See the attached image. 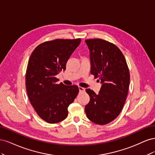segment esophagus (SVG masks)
<instances>
[{
	"label": "esophagus",
	"mask_w": 155,
	"mask_h": 155,
	"mask_svg": "<svg viewBox=\"0 0 155 155\" xmlns=\"http://www.w3.org/2000/svg\"><path fill=\"white\" fill-rule=\"evenodd\" d=\"M78 88H79V92H84V91H85V88L81 87H79Z\"/></svg>",
	"instance_id": "esophagus-1"
}]
</instances>
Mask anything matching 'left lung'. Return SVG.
<instances>
[{"mask_svg": "<svg viewBox=\"0 0 155 155\" xmlns=\"http://www.w3.org/2000/svg\"><path fill=\"white\" fill-rule=\"evenodd\" d=\"M90 50L91 73L100 79L98 94L86 92L90 101L85 106L87 118L98 125L114 120L123 109L127 96L130 74L122 52L114 45L100 39L85 40Z\"/></svg>", "mask_w": 155, "mask_h": 155, "instance_id": "left-lung-1", "label": "left lung"}]
</instances>
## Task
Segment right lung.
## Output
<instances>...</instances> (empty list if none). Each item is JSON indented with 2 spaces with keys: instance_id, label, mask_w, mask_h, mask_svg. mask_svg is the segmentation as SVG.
<instances>
[{
  "instance_id": "obj_1",
  "label": "right lung",
  "mask_w": 155,
  "mask_h": 155,
  "mask_svg": "<svg viewBox=\"0 0 155 155\" xmlns=\"http://www.w3.org/2000/svg\"><path fill=\"white\" fill-rule=\"evenodd\" d=\"M81 39H55L37 46L31 54L26 74V87L31 105L49 124L58 123L68 116V107L79 92L76 85L67 86L55 76L66 69L70 55Z\"/></svg>"
}]
</instances>
